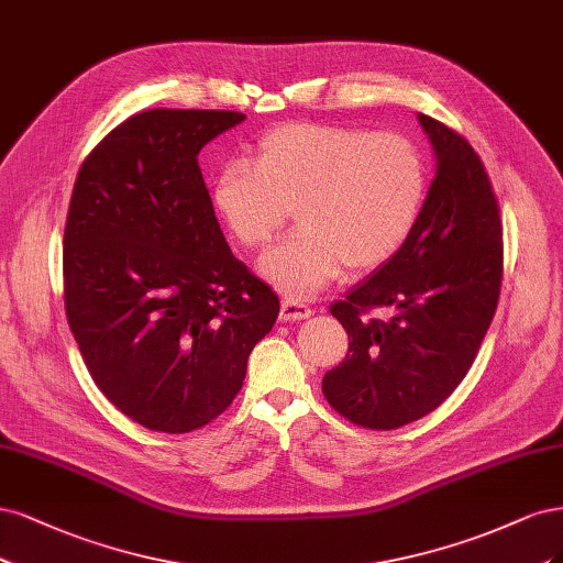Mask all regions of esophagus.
Masks as SVG:
<instances>
[{
    "mask_svg": "<svg viewBox=\"0 0 563 563\" xmlns=\"http://www.w3.org/2000/svg\"><path fill=\"white\" fill-rule=\"evenodd\" d=\"M311 306H306L299 299H285L280 303V320L283 322H295V320H306L311 318Z\"/></svg>",
    "mask_w": 563,
    "mask_h": 563,
    "instance_id": "34e87169",
    "label": "esophagus"
}]
</instances>
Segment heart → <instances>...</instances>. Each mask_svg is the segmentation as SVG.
<instances>
[{
    "mask_svg": "<svg viewBox=\"0 0 563 563\" xmlns=\"http://www.w3.org/2000/svg\"><path fill=\"white\" fill-rule=\"evenodd\" d=\"M426 166L395 133L292 123L260 140L252 168L231 161L217 173L212 206L245 250L266 247L292 210L299 229L260 271L289 297L395 257L419 222Z\"/></svg>",
    "mask_w": 563,
    "mask_h": 563,
    "instance_id": "1",
    "label": "heart"
}]
</instances>
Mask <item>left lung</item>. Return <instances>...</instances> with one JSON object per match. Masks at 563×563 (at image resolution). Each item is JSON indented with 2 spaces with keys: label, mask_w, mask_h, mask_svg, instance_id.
Segmentation results:
<instances>
[{
  "label": "left lung",
  "mask_w": 563,
  "mask_h": 563,
  "mask_svg": "<svg viewBox=\"0 0 563 563\" xmlns=\"http://www.w3.org/2000/svg\"><path fill=\"white\" fill-rule=\"evenodd\" d=\"M438 168L395 257L330 306L349 353L322 378L328 402L362 428L393 430L438 409L473 367L503 278V224L470 142L419 114ZM386 307L388 321L367 319Z\"/></svg>",
  "instance_id": "8db88e82"
}]
</instances>
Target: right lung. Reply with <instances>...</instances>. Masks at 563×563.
<instances>
[{
  "label": "right lung",
  "instance_id": "obj_1",
  "mask_svg": "<svg viewBox=\"0 0 563 563\" xmlns=\"http://www.w3.org/2000/svg\"><path fill=\"white\" fill-rule=\"evenodd\" d=\"M241 112L150 110L90 152L65 224V313L96 386L135 423L183 434L239 395L280 311L214 217L198 152Z\"/></svg>",
  "mask_w": 563,
  "mask_h": 563
}]
</instances>
